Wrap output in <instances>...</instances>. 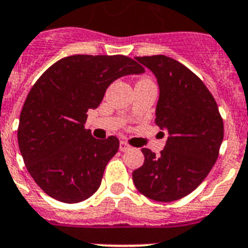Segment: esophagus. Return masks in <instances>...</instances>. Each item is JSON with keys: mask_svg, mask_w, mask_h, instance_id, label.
I'll return each mask as SVG.
<instances>
[{"mask_svg": "<svg viewBox=\"0 0 248 248\" xmlns=\"http://www.w3.org/2000/svg\"><path fill=\"white\" fill-rule=\"evenodd\" d=\"M131 150V146L127 143V142L124 141H121L120 142V151H122V152H126V151H130Z\"/></svg>", "mask_w": 248, "mask_h": 248, "instance_id": "obj_1", "label": "esophagus"}]
</instances>
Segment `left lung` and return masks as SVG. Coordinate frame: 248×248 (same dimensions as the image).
Listing matches in <instances>:
<instances>
[{"mask_svg": "<svg viewBox=\"0 0 248 248\" xmlns=\"http://www.w3.org/2000/svg\"><path fill=\"white\" fill-rule=\"evenodd\" d=\"M136 60L156 76L155 122L169 139L160 156L142 148L145 162L132 172L133 184L148 199L176 201L197 188L214 167L223 140L222 117L208 88L186 66L163 55Z\"/></svg>", "mask_w": 248, "mask_h": 248, "instance_id": "obj_1", "label": "left lung"}]
</instances>
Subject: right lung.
<instances>
[{
	"label": "right lung",
	"mask_w": 248,
	"mask_h": 248,
	"mask_svg": "<svg viewBox=\"0 0 248 248\" xmlns=\"http://www.w3.org/2000/svg\"><path fill=\"white\" fill-rule=\"evenodd\" d=\"M142 72L127 56L75 55L41 75L23 103L17 140L26 169L45 193L77 203L97 191L120 141L94 139L85 128L87 111L100 106L115 79Z\"/></svg>",
	"instance_id": "obj_1"
}]
</instances>
